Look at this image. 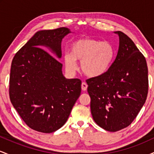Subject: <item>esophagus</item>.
<instances>
[{
  "mask_svg": "<svg viewBox=\"0 0 154 154\" xmlns=\"http://www.w3.org/2000/svg\"><path fill=\"white\" fill-rule=\"evenodd\" d=\"M81 87H82V90L83 91H85L86 90H87V88H88V85H87V83L85 82H83L82 83V85H81Z\"/></svg>",
  "mask_w": 154,
  "mask_h": 154,
  "instance_id": "obj_1",
  "label": "esophagus"
}]
</instances>
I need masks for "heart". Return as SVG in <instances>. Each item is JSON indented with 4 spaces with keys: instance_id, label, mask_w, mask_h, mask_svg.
<instances>
[{
    "instance_id": "1",
    "label": "heart",
    "mask_w": 154,
    "mask_h": 154,
    "mask_svg": "<svg viewBox=\"0 0 154 154\" xmlns=\"http://www.w3.org/2000/svg\"><path fill=\"white\" fill-rule=\"evenodd\" d=\"M114 48L111 43L93 38H82L72 45L71 54L64 55V63L67 70L74 72L77 69V60L81 61L83 73L95 77L103 75L112 64Z\"/></svg>"
}]
</instances>
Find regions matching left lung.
<instances>
[{"label":"left lung","instance_id":"left-lung-1","mask_svg":"<svg viewBox=\"0 0 154 154\" xmlns=\"http://www.w3.org/2000/svg\"><path fill=\"white\" fill-rule=\"evenodd\" d=\"M117 55L103 75L86 80L95 123L116 132L128 127L143 106L148 95V66L134 42L121 31Z\"/></svg>","mask_w":154,"mask_h":154}]
</instances>
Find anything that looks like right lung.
I'll return each instance as SVG.
<instances>
[{"label":"right lung","mask_w":154,"mask_h":154,"mask_svg":"<svg viewBox=\"0 0 154 154\" xmlns=\"http://www.w3.org/2000/svg\"><path fill=\"white\" fill-rule=\"evenodd\" d=\"M69 29L37 32L12 60L9 96L27 126L44 133L56 131L66 123L81 93V80L66 79L62 64L61 41Z\"/></svg>","instance_id":"1"}]
</instances>
